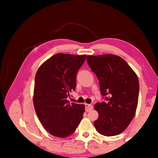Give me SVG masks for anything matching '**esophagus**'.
<instances>
[{
	"label": "esophagus",
	"mask_w": 158,
	"mask_h": 158,
	"mask_svg": "<svg viewBox=\"0 0 158 158\" xmlns=\"http://www.w3.org/2000/svg\"><path fill=\"white\" fill-rule=\"evenodd\" d=\"M85 111H90V110H92L93 108V105H89V104H87V103L85 104Z\"/></svg>",
	"instance_id": "1"
}]
</instances>
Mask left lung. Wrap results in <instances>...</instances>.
<instances>
[{
    "label": "left lung",
    "mask_w": 158,
    "mask_h": 158,
    "mask_svg": "<svg viewBox=\"0 0 158 158\" xmlns=\"http://www.w3.org/2000/svg\"><path fill=\"white\" fill-rule=\"evenodd\" d=\"M87 62L97 75L101 94L106 102L96 103L99 114L96 130L111 137L122 133L132 121L137 110L139 84L137 74L118 56H87Z\"/></svg>",
    "instance_id": "left-lung-1"
}]
</instances>
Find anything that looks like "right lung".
I'll use <instances>...</instances> for the list:
<instances>
[{
	"label": "right lung",
	"mask_w": 158,
	"mask_h": 158,
	"mask_svg": "<svg viewBox=\"0 0 158 158\" xmlns=\"http://www.w3.org/2000/svg\"><path fill=\"white\" fill-rule=\"evenodd\" d=\"M85 56L56 53L37 71L33 98L35 110L44 129L54 137L73 135L83 118L85 105L70 104L67 98L75 89L77 73Z\"/></svg>",
	"instance_id": "1"
}]
</instances>
